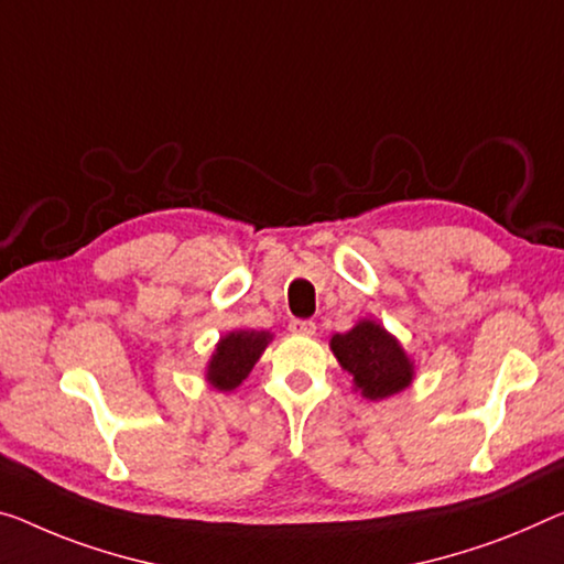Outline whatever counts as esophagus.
<instances>
[{
  "mask_svg": "<svg viewBox=\"0 0 564 564\" xmlns=\"http://www.w3.org/2000/svg\"><path fill=\"white\" fill-rule=\"evenodd\" d=\"M290 333L292 335H315V323H312V319H292Z\"/></svg>",
  "mask_w": 564,
  "mask_h": 564,
  "instance_id": "34e87169",
  "label": "esophagus"
}]
</instances>
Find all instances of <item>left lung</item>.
<instances>
[{"label": "left lung", "instance_id": "left-lung-1", "mask_svg": "<svg viewBox=\"0 0 564 564\" xmlns=\"http://www.w3.org/2000/svg\"><path fill=\"white\" fill-rule=\"evenodd\" d=\"M330 350L340 368L350 372L352 391L368 401H383L401 393L415 378L411 355L378 319L362 317L348 333L333 335Z\"/></svg>", "mask_w": 564, "mask_h": 564}]
</instances>
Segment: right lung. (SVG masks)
I'll list each match as a JSON object with an SVG mask.
<instances>
[{"mask_svg": "<svg viewBox=\"0 0 564 564\" xmlns=\"http://www.w3.org/2000/svg\"><path fill=\"white\" fill-rule=\"evenodd\" d=\"M270 330H231L219 337L214 352L204 368V378L214 391L229 393L241 386L257 360L262 358L267 345L272 343Z\"/></svg>", "mask_w": 564, "mask_h": 564, "instance_id": "1", "label": "right lung"}]
</instances>
